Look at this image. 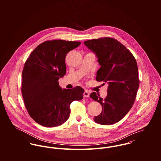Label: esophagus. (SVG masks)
Wrapping results in <instances>:
<instances>
[{
    "instance_id": "obj_1",
    "label": "esophagus",
    "mask_w": 161,
    "mask_h": 161,
    "mask_svg": "<svg viewBox=\"0 0 161 161\" xmlns=\"http://www.w3.org/2000/svg\"><path fill=\"white\" fill-rule=\"evenodd\" d=\"M89 95H90V92H89L88 91L86 90L84 92V97H89Z\"/></svg>"
}]
</instances>
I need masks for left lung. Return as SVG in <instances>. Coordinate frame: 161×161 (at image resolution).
Listing matches in <instances>:
<instances>
[{"label":"left lung","mask_w":161,"mask_h":161,"mask_svg":"<svg viewBox=\"0 0 161 161\" xmlns=\"http://www.w3.org/2000/svg\"><path fill=\"white\" fill-rule=\"evenodd\" d=\"M84 43L95 53L101 66L97 72V81L108 84L104 99L95 92L90 94L102 107L101 114L93 119L102 125H113L128 114L136 97L139 85L136 61L129 49L112 38L93 39Z\"/></svg>","instance_id":"8db88e82"}]
</instances>
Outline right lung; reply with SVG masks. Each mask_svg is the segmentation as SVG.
<instances>
[{
    "mask_svg": "<svg viewBox=\"0 0 161 161\" xmlns=\"http://www.w3.org/2000/svg\"><path fill=\"white\" fill-rule=\"evenodd\" d=\"M80 42L46 41L26 59L22 71V93L28 114L46 127L60 126L69 118L70 105L83 98L80 86L62 89L58 80L66 73L65 58Z\"/></svg>",
    "mask_w": 161,
    "mask_h": 161,
    "instance_id": "obj_1",
    "label": "right lung"
}]
</instances>
